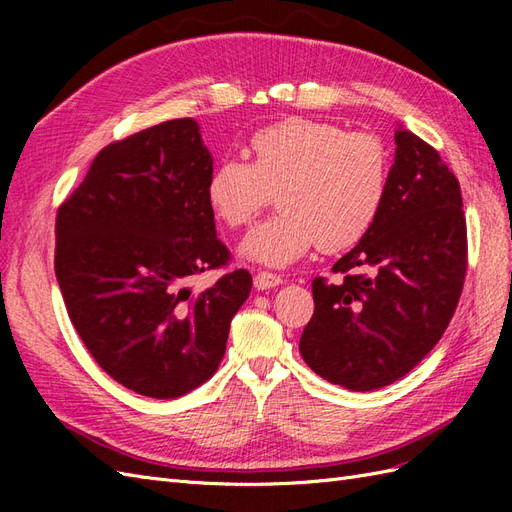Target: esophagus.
<instances>
[{
	"label": "esophagus",
	"instance_id": "obj_1",
	"mask_svg": "<svg viewBox=\"0 0 512 512\" xmlns=\"http://www.w3.org/2000/svg\"><path fill=\"white\" fill-rule=\"evenodd\" d=\"M280 284H284V280H282L280 275H275V273L258 271V273L254 275V286H256L258 290H269V288H275V286H280Z\"/></svg>",
	"mask_w": 512,
	"mask_h": 512
}]
</instances>
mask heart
Here are the masks:
<instances>
[{
  "instance_id": "b5f03b06",
  "label": "heart",
  "mask_w": 512,
  "mask_h": 512,
  "mask_svg": "<svg viewBox=\"0 0 512 512\" xmlns=\"http://www.w3.org/2000/svg\"><path fill=\"white\" fill-rule=\"evenodd\" d=\"M247 153L250 164L224 160L205 185L211 213L228 228L252 224L277 192L282 211L245 237V258L286 267L314 245L344 252L378 220L389 153L376 134L290 117L254 132Z\"/></svg>"
}]
</instances>
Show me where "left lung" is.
<instances>
[{"instance_id": "1", "label": "left lung", "mask_w": 512, "mask_h": 512, "mask_svg": "<svg viewBox=\"0 0 512 512\" xmlns=\"http://www.w3.org/2000/svg\"><path fill=\"white\" fill-rule=\"evenodd\" d=\"M395 164L378 220L333 273L312 282L314 316L299 350L318 376L350 391L393 384L451 322L468 269L459 181L440 153L395 130Z\"/></svg>"}]
</instances>
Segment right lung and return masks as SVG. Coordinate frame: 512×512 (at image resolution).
<instances>
[{"label": "right lung", "mask_w": 512, "mask_h": 512, "mask_svg": "<svg viewBox=\"0 0 512 512\" xmlns=\"http://www.w3.org/2000/svg\"><path fill=\"white\" fill-rule=\"evenodd\" d=\"M213 158L190 117L106 145L57 209L55 275L96 363L126 389L173 399L207 382L252 275L228 267L205 185Z\"/></svg>", "instance_id": "add662e5"}]
</instances>
